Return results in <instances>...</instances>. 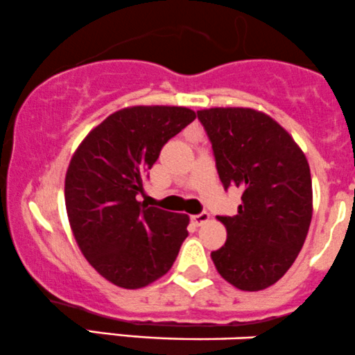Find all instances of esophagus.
<instances>
[{"label":"esophagus","instance_id":"1","mask_svg":"<svg viewBox=\"0 0 355 355\" xmlns=\"http://www.w3.org/2000/svg\"><path fill=\"white\" fill-rule=\"evenodd\" d=\"M191 220H193L196 226H202L204 223H207V220H209V214H207L206 211H202V212H199V214L191 216Z\"/></svg>","mask_w":355,"mask_h":355}]
</instances>
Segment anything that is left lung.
<instances>
[{
    "label": "left lung",
    "mask_w": 355,
    "mask_h": 355,
    "mask_svg": "<svg viewBox=\"0 0 355 355\" xmlns=\"http://www.w3.org/2000/svg\"><path fill=\"white\" fill-rule=\"evenodd\" d=\"M198 119L212 144L224 189H243L236 216H218L226 244L212 251L218 272L241 291H262L293 266L312 219V179L289 132L264 112L211 107Z\"/></svg>",
    "instance_id": "obj_1"
}]
</instances>
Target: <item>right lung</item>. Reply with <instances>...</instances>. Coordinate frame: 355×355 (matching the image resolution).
Returning a JSON list of instances; mask_svg holds the SVG:
<instances>
[{
  "label": "right lung",
  "mask_w": 355,
  "mask_h": 355,
  "mask_svg": "<svg viewBox=\"0 0 355 355\" xmlns=\"http://www.w3.org/2000/svg\"><path fill=\"white\" fill-rule=\"evenodd\" d=\"M194 119L187 107H124L96 126L69 162L64 201L74 239L112 284L139 289L176 261L189 218L144 206L136 196L162 146Z\"/></svg>",
  "instance_id": "right-lung-1"
}]
</instances>
